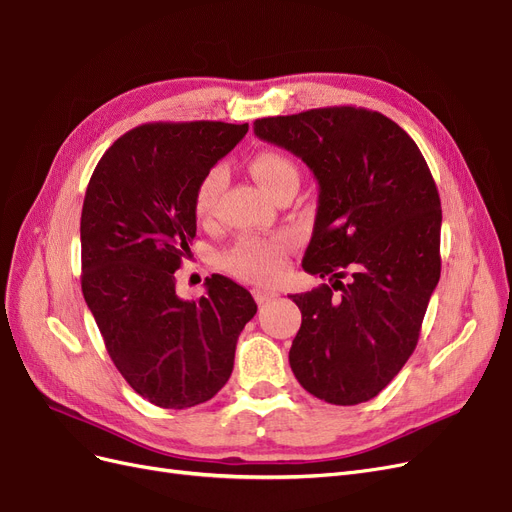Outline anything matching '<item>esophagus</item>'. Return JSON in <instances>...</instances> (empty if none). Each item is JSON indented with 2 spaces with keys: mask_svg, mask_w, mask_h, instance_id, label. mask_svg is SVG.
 <instances>
[{
  "mask_svg": "<svg viewBox=\"0 0 512 512\" xmlns=\"http://www.w3.org/2000/svg\"><path fill=\"white\" fill-rule=\"evenodd\" d=\"M276 291H272V289H263V287H257V289H253V298H255V302L257 304H268L270 300H274L276 298Z\"/></svg>",
  "mask_w": 512,
  "mask_h": 512,
  "instance_id": "obj_1",
  "label": "esophagus"
}]
</instances>
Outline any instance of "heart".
I'll return each mask as SVG.
<instances>
[{
    "label": "heart",
    "instance_id": "obj_1",
    "mask_svg": "<svg viewBox=\"0 0 512 512\" xmlns=\"http://www.w3.org/2000/svg\"><path fill=\"white\" fill-rule=\"evenodd\" d=\"M251 172L257 183L274 195L280 187L298 180L293 161L278 151H261L251 161ZM225 183L221 166L206 172L193 195V212L197 221H208L217 206V197ZM293 238L289 234H276L268 238H242L223 259V266L238 278L251 283H272L285 270L287 253Z\"/></svg>",
    "mask_w": 512,
    "mask_h": 512
}]
</instances>
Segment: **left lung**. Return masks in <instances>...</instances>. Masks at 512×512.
Instances as JSON below:
<instances>
[{
  "instance_id": "1",
  "label": "left lung",
  "mask_w": 512,
  "mask_h": 512,
  "mask_svg": "<svg viewBox=\"0 0 512 512\" xmlns=\"http://www.w3.org/2000/svg\"><path fill=\"white\" fill-rule=\"evenodd\" d=\"M253 129L300 157L319 183L302 268L329 276L332 287L289 295L302 310L291 370L319 400L368 402L415 351L440 278L442 210L432 172L398 123L366 108H315L257 119Z\"/></svg>"
}]
</instances>
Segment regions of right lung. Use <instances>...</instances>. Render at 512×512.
<instances>
[{"mask_svg":"<svg viewBox=\"0 0 512 512\" xmlns=\"http://www.w3.org/2000/svg\"><path fill=\"white\" fill-rule=\"evenodd\" d=\"M249 123H146L97 163L80 217L82 295L106 351L144 400L183 410L229 381L238 336L257 304L212 274L206 295H176L174 272L195 238L200 180L246 136Z\"/></svg>","mask_w":512,"mask_h":512,"instance_id":"right-lung-1","label":"right lung"}]
</instances>
